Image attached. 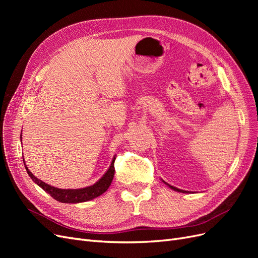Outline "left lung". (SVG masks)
Listing matches in <instances>:
<instances>
[{"mask_svg": "<svg viewBox=\"0 0 258 258\" xmlns=\"http://www.w3.org/2000/svg\"><path fill=\"white\" fill-rule=\"evenodd\" d=\"M168 186L170 187V188H172V189H174V190H176V191H182V192H186V191H184V190H182V189H178V188H176V187H173V186H170L169 184H168Z\"/></svg>", "mask_w": 258, "mask_h": 258, "instance_id": "8db88e82", "label": "left lung"}]
</instances>
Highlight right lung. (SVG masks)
<instances>
[{
	"label": "right lung",
	"instance_id": "1",
	"mask_svg": "<svg viewBox=\"0 0 258 258\" xmlns=\"http://www.w3.org/2000/svg\"><path fill=\"white\" fill-rule=\"evenodd\" d=\"M115 159L116 158L114 157L110 168H108V170L106 171V173L101 177L96 184L85 187V188H80V189H61V188H57V187L50 186L41 181V179H38L37 177H35L32 173L30 172L26 165L25 167L30 177L32 178L33 181L41 187V188H43L46 192H48L53 199H56L57 201H60V202H63V204H77V202H85V201L91 200L93 198H97L100 196V195H102L103 192L106 191V189L110 187L114 177ZM23 162H25V160H23Z\"/></svg>",
	"mask_w": 258,
	"mask_h": 258
}]
</instances>
